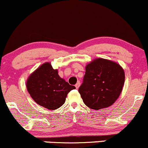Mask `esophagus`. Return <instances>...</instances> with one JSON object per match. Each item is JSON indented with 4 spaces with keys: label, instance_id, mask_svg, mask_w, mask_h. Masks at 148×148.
Returning a JSON list of instances; mask_svg holds the SVG:
<instances>
[{
    "label": "esophagus",
    "instance_id": "1",
    "mask_svg": "<svg viewBox=\"0 0 148 148\" xmlns=\"http://www.w3.org/2000/svg\"><path fill=\"white\" fill-rule=\"evenodd\" d=\"M80 85H81V83H80V82H77V84H76L75 85V87L78 89V88H79L80 87Z\"/></svg>",
    "mask_w": 148,
    "mask_h": 148
}]
</instances>
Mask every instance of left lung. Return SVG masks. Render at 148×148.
<instances>
[{
	"instance_id": "1",
	"label": "left lung",
	"mask_w": 148,
	"mask_h": 148,
	"mask_svg": "<svg viewBox=\"0 0 148 148\" xmlns=\"http://www.w3.org/2000/svg\"><path fill=\"white\" fill-rule=\"evenodd\" d=\"M125 72L118 63L96 58L86 66L84 83L79 92L85 104L95 110L111 106L121 94Z\"/></svg>"
}]
</instances>
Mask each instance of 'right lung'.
Segmentation results:
<instances>
[{
  "label": "right lung",
  "mask_w": 148,
  "mask_h": 148,
  "mask_svg": "<svg viewBox=\"0 0 148 148\" xmlns=\"http://www.w3.org/2000/svg\"><path fill=\"white\" fill-rule=\"evenodd\" d=\"M26 88L37 104L53 111L64 104L67 94L76 88L60 77L58 69L47 62L28 76Z\"/></svg>",
  "instance_id": "obj_1"
}]
</instances>
